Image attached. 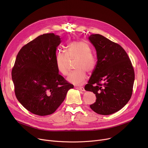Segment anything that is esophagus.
<instances>
[{
  "label": "esophagus",
  "instance_id": "1",
  "mask_svg": "<svg viewBox=\"0 0 148 148\" xmlns=\"http://www.w3.org/2000/svg\"><path fill=\"white\" fill-rule=\"evenodd\" d=\"M77 89H78L81 91H84V88L83 87H77Z\"/></svg>",
  "mask_w": 148,
  "mask_h": 148
}]
</instances>
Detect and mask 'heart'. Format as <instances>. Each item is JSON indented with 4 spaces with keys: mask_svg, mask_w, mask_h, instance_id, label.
Wrapping results in <instances>:
<instances>
[{
    "mask_svg": "<svg viewBox=\"0 0 148 148\" xmlns=\"http://www.w3.org/2000/svg\"><path fill=\"white\" fill-rule=\"evenodd\" d=\"M91 46L84 41H74L68 45L66 51L59 50L56 54V65L62 75H68L70 60L77 59L75 71L68 75L67 80L77 85L83 84L87 78L86 72L92 73L95 69L97 59L92 52Z\"/></svg>",
    "mask_w": 148,
    "mask_h": 148,
    "instance_id": "b5f03b06",
    "label": "heart"
}]
</instances>
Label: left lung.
Here are the masks:
<instances>
[{
	"instance_id": "1",
	"label": "left lung",
	"mask_w": 148,
	"mask_h": 148,
	"mask_svg": "<svg viewBox=\"0 0 148 148\" xmlns=\"http://www.w3.org/2000/svg\"><path fill=\"white\" fill-rule=\"evenodd\" d=\"M89 39L97 51V64L84 89L94 93L95 103L90 106L98 114L108 115L121 110L133 94L134 70L122 47L99 34Z\"/></svg>"
}]
</instances>
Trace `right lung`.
<instances>
[{"mask_svg":"<svg viewBox=\"0 0 148 148\" xmlns=\"http://www.w3.org/2000/svg\"><path fill=\"white\" fill-rule=\"evenodd\" d=\"M54 34L40 35L20 49L12 69L14 92L18 101L35 114L53 113L74 85L59 74L56 51L60 43Z\"/></svg>","mask_w":148,"mask_h":148,"instance_id":"add662e5","label":"right lung"}]
</instances>
